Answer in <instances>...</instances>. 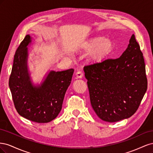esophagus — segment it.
Here are the masks:
<instances>
[{"label": "esophagus", "mask_w": 153, "mask_h": 153, "mask_svg": "<svg viewBox=\"0 0 153 153\" xmlns=\"http://www.w3.org/2000/svg\"><path fill=\"white\" fill-rule=\"evenodd\" d=\"M76 76L78 78H81L83 77V76H84V73H83V72L81 71H78L76 73Z\"/></svg>", "instance_id": "34e87169"}]
</instances>
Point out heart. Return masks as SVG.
<instances>
[{
	"mask_svg": "<svg viewBox=\"0 0 153 153\" xmlns=\"http://www.w3.org/2000/svg\"><path fill=\"white\" fill-rule=\"evenodd\" d=\"M86 47L91 50H96L95 56L98 59H101L111 52L113 48V43L110 39L100 37L91 40Z\"/></svg>",
	"mask_w": 153,
	"mask_h": 153,
	"instance_id": "b5f03b06",
	"label": "heart"
}]
</instances>
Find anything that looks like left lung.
I'll return each instance as SVG.
<instances>
[{
    "label": "left lung",
    "instance_id": "obj_1",
    "mask_svg": "<svg viewBox=\"0 0 153 153\" xmlns=\"http://www.w3.org/2000/svg\"><path fill=\"white\" fill-rule=\"evenodd\" d=\"M84 69L91 106L101 120L114 123L136 112L147 91V80L135 35L121 57L90 64Z\"/></svg>",
    "mask_w": 153,
    "mask_h": 153
}]
</instances>
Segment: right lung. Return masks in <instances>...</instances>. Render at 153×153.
Listing matches in <instances>:
<instances>
[{"instance_id": "1", "label": "right lung", "mask_w": 153, "mask_h": 153, "mask_svg": "<svg viewBox=\"0 0 153 153\" xmlns=\"http://www.w3.org/2000/svg\"><path fill=\"white\" fill-rule=\"evenodd\" d=\"M30 42V36L27 35L16 51L9 86L18 113L33 122L46 123L61 112L74 69L51 71L41 85H34L27 68V46Z\"/></svg>"}]
</instances>
